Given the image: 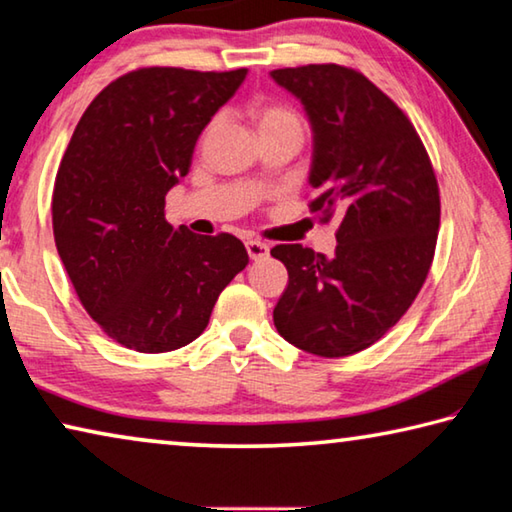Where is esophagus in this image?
I'll list each match as a JSON object with an SVG mask.
<instances>
[{"label": "esophagus", "instance_id": "34e87169", "mask_svg": "<svg viewBox=\"0 0 512 512\" xmlns=\"http://www.w3.org/2000/svg\"><path fill=\"white\" fill-rule=\"evenodd\" d=\"M245 247H247V254L251 261H263L265 256H270V247H267L261 240H247Z\"/></svg>", "mask_w": 512, "mask_h": 512}]
</instances>
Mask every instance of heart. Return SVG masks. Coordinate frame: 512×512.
<instances>
[{
  "mask_svg": "<svg viewBox=\"0 0 512 512\" xmlns=\"http://www.w3.org/2000/svg\"><path fill=\"white\" fill-rule=\"evenodd\" d=\"M249 115L256 124L258 136H263V133H279V131L297 133V136H301V131H304L301 117L297 115V111H292L290 106L274 104V102H254L249 106Z\"/></svg>",
  "mask_w": 512,
  "mask_h": 512,
  "instance_id": "b5f03b06",
  "label": "heart"
}]
</instances>
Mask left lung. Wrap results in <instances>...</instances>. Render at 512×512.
<instances>
[{
    "label": "left lung",
    "mask_w": 512,
    "mask_h": 512,
    "mask_svg": "<svg viewBox=\"0 0 512 512\" xmlns=\"http://www.w3.org/2000/svg\"><path fill=\"white\" fill-rule=\"evenodd\" d=\"M270 77L311 122V211L340 217L331 258L301 245L272 249L288 270L274 326L308 354L351 356L383 338L424 286L440 229L438 181L404 111L360 72L326 63Z\"/></svg>",
    "instance_id": "8db88e82"
}]
</instances>
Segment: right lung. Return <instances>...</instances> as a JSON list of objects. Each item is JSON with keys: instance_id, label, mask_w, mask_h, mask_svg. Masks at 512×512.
<instances>
[{"instance_id": "right-lung-1", "label": "right lung", "mask_w": 512, "mask_h": 512, "mask_svg": "<svg viewBox=\"0 0 512 512\" xmlns=\"http://www.w3.org/2000/svg\"><path fill=\"white\" fill-rule=\"evenodd\" d=\"M247 70L142 67L99 92L58 167V256L88 315L120 345L163 354L199 338L220 292L249 263L231 233L165 220L197 138Z\"/></svg>"}]
</instances>
